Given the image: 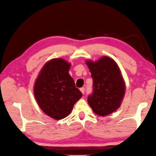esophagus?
I'll return each mask as SVG.
<instances>
[{"instance_id": "obj_1", "label": "esophagus", "mask_w": 156, "mask_h": 156, "mask_svg": "<svg viewBox=\"0 0 156 156\" xmlns=\"http://www.w3.org/2000/svg\"><path fill=\"white\" fill-rule=\"evenodd\" d=\"M80 90H81V93H82L83 94V93H84V92H85V88H84L83 87L81 88H80Z\"/></svg>"}]
</instances>
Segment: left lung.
<instances>
[{
	"label": "left lung",
	"mask_w": 156,
	"mask_h": 156,
	"mask_svg": "<svg viewBox=\"0 0 156 156\" xmlns=\"http://www.w3.org/2000/svg\"><path fill=\"white\" fill-rule=\"evenodd\" d=\"M93 80V93L88 97L95 113L105 116L120 106L125 93V83L118 66L108 57L93 62L86 61Z\"/></svg>",
	"instance_id": "1"
}]
</instances>
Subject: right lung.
<instances>
[{
    "label": "right lung",
    "instance_id": "right-lung-1",
    "mask_svg": "<svg viewBox=\"0 0 156 156\" xmlns=\"http://www.w3.org/2000/svg\"><path fill=\"white\" fill-rule=\"evenodd\" d=\"M70 64L62 58L47 62L36 80L34 93L42 111L55 119L67 117L82 93L68 71Z\"/></svg>",
    "mask_w": 156,
    "mask_h": 156
}]
</instances>
